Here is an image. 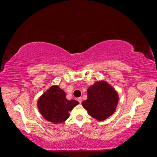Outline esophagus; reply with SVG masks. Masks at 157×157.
Returning a JSON list of instances; mask_svg holds the SVG:
<instances>
[{"label":"esophagus","mask_w":157,"mask_h":157,"mask_svg":"<svg viewBox=\"0 0 157 157\" xmlns=\"http://www.w3.org/2000/svg\"><path fill=\"white\" fill-rule=\"evenodd\" d=\"M77 100H78V101L80 103H82V98H81V97L78 98L77 99Z\"/></svg>","instance_id":"obj_1"}]
</instances>
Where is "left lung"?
I'll list each match as a JSON object with an SVG mask.
<instances>
[{
    "label": "left lung",
    "instance_id": "obj_1",
    "mask_svg": "<svg viewBox=\"0 0 157 157\" xmlns=\"http://www.w3.org/2000/svg\"><path fill=\"white\" fill-rule=\"evenodd\" d=\"M88 98L82 102L89 115L99 121L106 119L115 111L118 94L105 81L95 83L88 89Z\"/></svg>",
    "mask_w": 157,
    "mask_h": 157
}]
</instances>
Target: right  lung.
<instances>
[{"mask_svg": "<svg viewBox=\"0 0 157 157\" xmlns=\"http://www.w3.org/2000/svg\"><path fill=\"white\" fill-rule=\"evenodd\" d=\"M78 103L76 100H68L63 90L58 86H53L40 96L38 101V107L46 120L61 123L67 119L69 112Z\"/></svg>", "mask_w": 157, "mask_h": 157, "instance_id": "right-lung-1", "label": "right lung"}]
</instances>
